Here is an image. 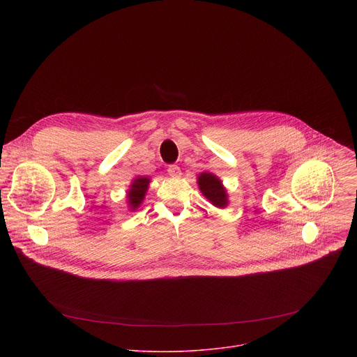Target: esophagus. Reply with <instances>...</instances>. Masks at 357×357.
<instances>
[{"mask_svg": "<svg viewBox=\"0 0 357 357\" xmlns=\"http://www.w3.org/2000/svg\"><path fill=\"white\" fill-rule=\"evenodd\" d=\"M168 174H169L171 176L176 178V176L181 175V168H179L178 165H169V167H168Z\"/></svg>", "mask_w": 357, "mask_h": 357, "instance_id": "1", "label": "esophagus"}]
</instances>
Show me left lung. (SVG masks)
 <instances>
[{"instance_id":"obj_1","label":"left lung","mask_w":357,"mask_h":357,"mask_svg":"<svg viewBox=\"0 0 357 357\" xmlns=\"http://www.w3.org/2000/svg\"><path fill=\"white\" fill-rule=\"evenodd\" d=\"M197 183H199L202 193L205 195L215 206L225 208L227 205L226 190H225L220 179H218L213 174H208V172L200 174V176L197 178Z\"/></svg>"}]
</instances>
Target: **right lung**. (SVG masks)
Returning <instances> with one entry per match:
<instances>
[{
    "label": "right lung",
    "instance_id": "add662e5",
    "mask_svg": "<svg viewBox=\"0 0 357 357\" xmlns=\"http://www.w3.org/2000/svg\"><path fill=\"white\" fill-rule=\"evenodd\" d=\"M148 183H149L148 178H137L132 182L131 189L128 190V202H130L131 209L138 208V205L142 202L144 195H145V192L148 189Z\"/></svg>",
    "mask_w": 357,
    "mask_h": 357
}]
</instances>
